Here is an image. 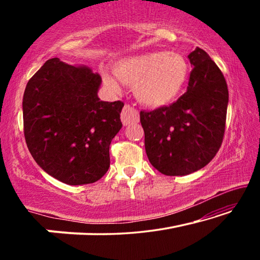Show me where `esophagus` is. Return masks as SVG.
I'll use <instances>...</instances> for the list:
<instances>
[{"mask_svg":"<svg viewBox=\"0 0 260 260\" xmlns=\"http://www.w3.org/2000/svg\"><path fill=\"white\" fill-rule=\"evenodd\" d=\"M121 121L124 126H128L131 124H135V122H139L140 120V116L138 110L134 109L131 105L126 104L124 109H122L121 114H120Z\"/></svg>","mask_w":260,"mask_h":260,"instance_id":"1","label":"esophagus"}]
</instances>
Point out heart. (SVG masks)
I'll list each match as a JSON object with an SVG mask.
<instances>
[{"mask_svg":"<svg viewBox=\"0 0 260 260\" xmlns=\"http://www.w3.org/2000/svg\"><path fill=\"white\" fill-rule=\"evenodd\" d=\"M113 72L124 85L135 87V96L150 108H161L173 103L189 78L186 58L177 52L151 51L125 57L113 65ZM103 81L112 89H119V82L103 71Z\"/></svg>","mask_w":260,"mask_h":260,"instance_id":"obj_1","label":"heart"}]
</instances>
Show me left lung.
<instances>
[{"label":"left lung","instance_id":"left-lung-1","mask_svg":"<svg viewBox=\"0 0 260 260\" xmlns=\"http://www.w3.org/2000/svg\"><path fill=\"white\" fill-rule=\"evenodd\" d=\"M187 91L170 107L141 111L149 161L165 175H187L208 165L225 134L228 88L222 72L197 47Z\"/></svg>","mask_w":260,"mask_h":260}]
</instances>
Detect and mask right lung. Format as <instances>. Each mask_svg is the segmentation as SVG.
<instances>
[{
	"label": "right lung",
	"instance_id": "1",
	"mask_svg": "<svg viewBox=\"0 0 260 260\" xmlns=\"http://www.w3.org/2000/svg\"><path fill=\"white\" fill-rule=\"evenodd\" d=\"M102 82L87 67L48 59L29 79L23 98L24 135L38 165L79 186L96 182L110 166L109 149L121 128V101L98 96Z\"/></svg>",
	"mask_w": 260,
	"mask_h": 260
}]
</instances>
